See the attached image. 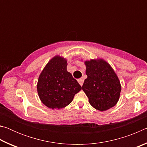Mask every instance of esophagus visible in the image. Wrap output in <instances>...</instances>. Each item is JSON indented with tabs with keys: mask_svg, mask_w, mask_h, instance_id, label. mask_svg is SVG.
<instances>
[{
	"mask_svg": "<svg viewBox=\"0 0 147 147\" xmlns=\"http://www.w3.org/2000/svg\"><path fill=\"white\" fill-rule=\"evenodd\" d=\"M78 83L80 84V85L82 86L83 85V83H84V79L83 78H80V79L78 80Z\"/></svg>",
	"mask_w": 147,
	"mask_h": 147,
	"instance_id": "obj_1",
	"label": "esophagus"
}]
</instances>
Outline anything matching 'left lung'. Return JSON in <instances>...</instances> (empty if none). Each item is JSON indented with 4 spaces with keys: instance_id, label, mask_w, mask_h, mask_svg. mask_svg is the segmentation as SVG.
<instances>
[{
    "instance_id": "1",
    "label": "left lung",
    "mask_w": 147,
    "mask_h": 147,
    "mask_svg": "<svg viewBox=\"0 0 147 147\" xmlns=\"http://www.w3.org/2000/svg\"><path fill=\"white\" fill-rule=\"evenodd\" d=\"M88 76L82 86L91 105L98 110L106 111L119 100L120 82L111 66L103 59L85 61Z\"/></svg>"
}]
</instances>
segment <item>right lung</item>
<instances>
[{
  "label": "right lung",
  "instance_id": "right-lung-1",
  "mask_svg": "<svg viewBox=\"0 0 147 147\" xmlns=\"http://www.w3.org/2000/svg\"><path fill=\"white\" fill-rule=\"evenodd\" d=\"M39 98L49 108L61 109L70 104L82 87L67 71V61L59 56L50 61L39 77Z\"/></svg>",
  "mask_w": 147,
  "mask_h": 147
}]
</instances>
